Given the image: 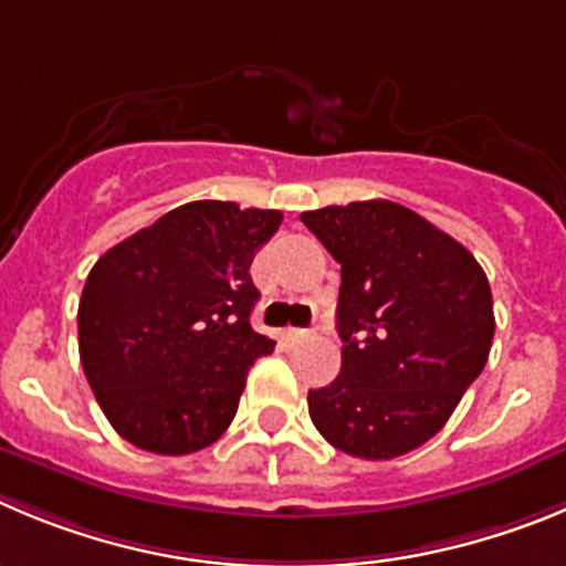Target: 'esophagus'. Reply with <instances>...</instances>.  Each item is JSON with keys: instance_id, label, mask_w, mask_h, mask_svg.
Returning a JSON list of instances; mask_svg holds the SVG:
<instances>
[{"instance_id": "1", "label": "esophagus", "mask_w": 566, "mask_h": 566, "mask_svg": "<svg viewBox=\"0 0 566 566\" xmlns=\"http://www.w3.org/2000/svg\"><path fill=\"white\" fill-rule=\"evenodd\" d=\"M280 339L286 342V345H300V342L308 339V331L305 328H286L280 334Z\"/></svg>"}]
</instances>
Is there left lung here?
Here are the masks:
<instances>
[{"label": "left lung", "mask_w": 566, "mask_h": 566, "mask_svg": "<svg viewBox=\"0 0 566 566\" xmlns=\"http://www.w3.org/2000/svg\"><path fill=\"white\" fill-rule=\"evenodd\" d=\"M342 266V370L308 390L334 449L392 460L443 429L494 339L489 277L463 243L387 199L300 216Z\"/></svg>", "instance_id": "1"}]
</instances>
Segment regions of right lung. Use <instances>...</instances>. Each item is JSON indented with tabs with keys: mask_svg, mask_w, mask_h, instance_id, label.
<instances>
[{
	"mask_svg": "<svg viewBox=\"0 0 566 566\" xmlns=\"http://www.w3.org/2000/svg\"><path fill=\"white\" fill-rule=\"evenodd\" d=\"M283 212L190 201L112 247L77 305V347L114 432L154 454L199 452L235 418L249 367L272 354L249 314L252 258Z\"/></svg>",
	"mask_w": 566,
	"mask_h": 566,
	"instance_id": "right-lung-1",
	"label": "right lung"
}]
</instances>
